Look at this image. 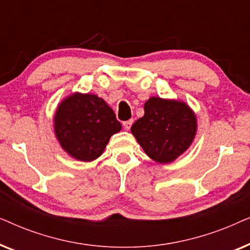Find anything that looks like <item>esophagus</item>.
I'll return each instance as SVG.
<instances>
[{
  "mask_svg": "<svg viewBox=\"0 0 250 250\" xmlns=\"http://www.w3.org/2000/svg\"><path fill=\"white\" fill-rule=\"evenodd\" d=\"M132 124H133V119H128V121L123 122V126H124V128L126 129V131H128V129L131 128Z\"/></svg>",
  "mask_w": 250,
  "mask_h": 250,
  "instance_id": "obj_1",
  "label": "esophagus"
}]
</instances>
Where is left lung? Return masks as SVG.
I'll return each mask as SVG.
<instances>
[{
  "mask_svg": "<svg viewBox=\"0 0 250 250\" xmlns=\"http://www.w3.org/2000/svg\"><path fill=\"white\" fill-rule=\"evenodd\" d=\"M196 129V117L186 104L155 97L146 102L145 116L131 127L146 155L163 164L173 162L186 151Z\"/></svg>",
  "mask_w": 250,
  "mask_h": 250,
  "instance_id": "obj_1",
  "label": "left lung"
}]
</instances>
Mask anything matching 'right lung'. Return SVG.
I'll list each match as a JSON object with an SVG mask.
<instances>
[{
  "instance_id": "right-lung-1",
  "label": "right lung",
  "mask_w": 250,
  "mask_h": 250,
  "mask_svg": "<svg viewBox=\"0 0 250 250\" xmlns=\"http://www.w3.org/2000/svg\"><path fill=\"white\" fill-rule=\"evenodd\" d=\"M54 129L71 157L91 162L104 152L110 136L122 129L115 112L94 94H75L58 108Z\"/></svg>"
}]
</instances>
